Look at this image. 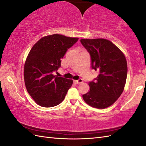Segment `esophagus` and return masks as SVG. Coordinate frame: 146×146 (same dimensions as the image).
Segmentation results:
<instances>
[{
  "mask_svg": "<svg viewBox=\"0 0 146 146\" xmlns=\"http://www.w3.org/2000/svg\"><path fill=\"white\" fill-rule=\"evenodd\" d=\"M74 83L76 84H80L83 82V80L82 79H79V80H74Z\"/></svg>",
  "mask_w": 146,
  "mask_h": 146,
  "instance_id": "34e87169",
  "label": "esophagus"
}]
</instances>
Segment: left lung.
Returning a JSON list of instances; mask_svg holds the SVG:
<instances>
[{"instance_id": "left-lung-1", "label": "left lung", "mask_w": 146, "mask_h": 146, "mask_svg": "<svg viewBox=\"0 0 146 146\" xmlns=\"http://www.w3.org/2000/svg\"><path fill=\"white\" fill-rule=\"evenodd\" d=\"M80 42L90 55L92 68L99 72L95 81L88 84L90 90L82 95L83 99L92 108H108L124 89L127 75L125 57L115 44L105 38H82Z\"/></svg>"}]
</instances>
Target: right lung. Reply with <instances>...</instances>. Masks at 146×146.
I'll return each instance as SVG.
<instances>
[{"instance_id": "add662e5", "label": "right lung", "mask_w": 146, "mask_h": 146, "mask_svg": "<svg viewBox=\"0 0 146 146\" xmlns=\"http://www.w3.org/2000/svg\"><path fill=\"white\" fill-rule=\"evenodd\" d=\"M79 38L56 34L35 43L25 60L24 77L28 93L38 105L51 108L62 102L73 80L53 74L68 48Z\"/></svg>"}]
</instances>
